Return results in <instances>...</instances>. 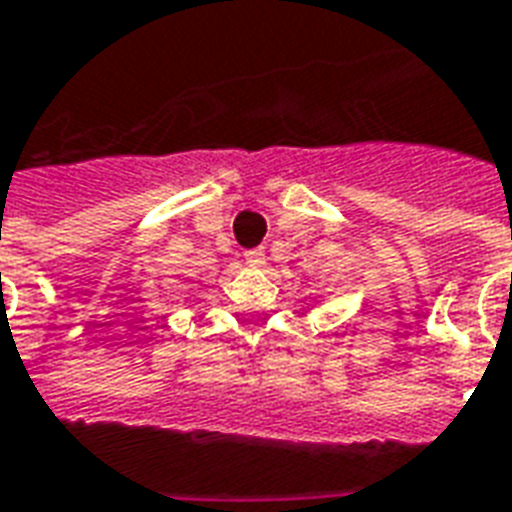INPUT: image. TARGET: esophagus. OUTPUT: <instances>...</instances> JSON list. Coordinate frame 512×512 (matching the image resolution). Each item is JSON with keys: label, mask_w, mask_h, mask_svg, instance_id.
I'll use <instances>...</instances> for the list:
<instances>
[{"label": "esophagus", "mask_w": 512, "mask_h": 512, "mask_svg": "<svg viewBox=\"0 0 512 512\" xmlns=\"http://www.w3.org/2000/svg\"><path fill=\"white\" fill-rule=\"evenodd\" d=\"M244 260L249 266H263L266 263V252L263 249H246Z\"/></svg>", "instance_id": "obj_1"}]
</instances>
